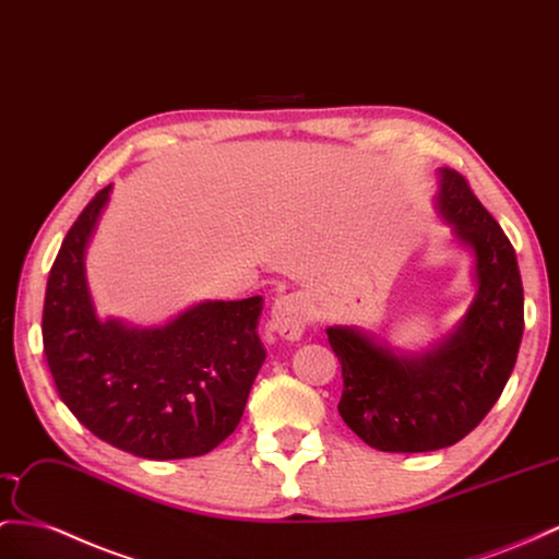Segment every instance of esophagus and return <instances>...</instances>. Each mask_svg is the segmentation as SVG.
<instances>
[{
	"label": "esophagus",
	"mask_w": 559,
	"mask_h": 559,
	"mask_svg": "<svg viewBox=\"0 0 559 559\" xmlns=\"http://www.w3.org/2000/svg\"><path fill=\"white\" fill-rule=\"evenodd\" d=\"M271 325L285 340H299L309 325V302L302 293H288L278 297L271 307Z\"/></svg>",
	"instance_id": "esophagus-1"
}]
</instances>
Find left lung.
Wrapping results in <instances>:
<instances>
[{"label":"left lung","instance_id":"obj_1","mask_svg":"<svg viewBox=\"0 0 559 559\" xmlns=\"http://www.w3.org/2000/svg\"><path fill=\"white\" fill-rule=\"evenodd\" d=\"M439 210L477 257V299L457 333L423 359H399L352 328L325 331L345 382L340 416L380 451L453 447L486 418L518 361L524 290L512 242L451 167L441 169Z\"/></svg>","mask_w":559,"mask_h":559}]
</instances>
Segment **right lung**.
I'll return each instance as SVG.
<instances>
[{"label": "right lung", "mask_w": 559, "mask_h": 559, "mask_svg": "<svg viewBox=\"0 0 559 559\" xmlns=\"http://www.w3.org/2000/svg\"><path fill=\"white\" fill-rule=\"evenodd\" d=\"M108 193L80 212L49 271L41 342L56 390L110 447L151 461L203 455L238 427L266 359L262 297L198 305L157 331L98 321L84 248Z\"/></svg>", "instance_id": "obj_1"}]
</instances>
